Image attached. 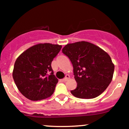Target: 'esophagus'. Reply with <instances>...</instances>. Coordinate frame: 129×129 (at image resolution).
Here are the masks:
<instances>
[{
	"label": "esophagus",
	"instance_id": "1",
	"mask_svg": "<svg viewBox=\"0 0 129 129\" xmlns=\"http://www.w3.org/2000/svg\"><path fill=\"white\" fill-rule=\"evenodd\" d=\"M69 79H70V76H69V75H66V77H65L64 79H62V80L63 82H66V81H67V80H68Z\"/></svg>",
	"mask_w": 129,
	"mask_h": 129
}]
</instances>
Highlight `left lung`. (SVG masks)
I'll return each instance as SVG.
<instances>
[{
    "instance_id": "8db88e82",
    "label": "left lung",
    "mask_w": 129,
    "mask_h": 129,
    "mask_svg": "<svg viewBox=\"0 0 129 129\" xmlns=\"http://www.w3.org/2000/svg\"><path fill=\"white\" fill-rule=\"evenodd\" d=\"M62 52L71 60L77 85L71 93L80 99H93L107 88L113 78L114 64L110 55L92 43L68 44Z\"/></svg>"
}]
</instances>
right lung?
Here are the masks:
<instances>
[{"label":"right lung","mask_w":129,"mask_h":129,"mask_svg":"<svg viewBox=\"0 0 129 129\" xmlns=\"http://www.w3.org/2000/svg\"><path fill=\"white\" fill-rule=\"evenodd\" d=\"M62 45L39 44L25 50L16 59L13 79L20 93L36 101L53 94L58 79L54 75L51 63Z\"/></svg>","instance_id":"1"}]
</instances>
